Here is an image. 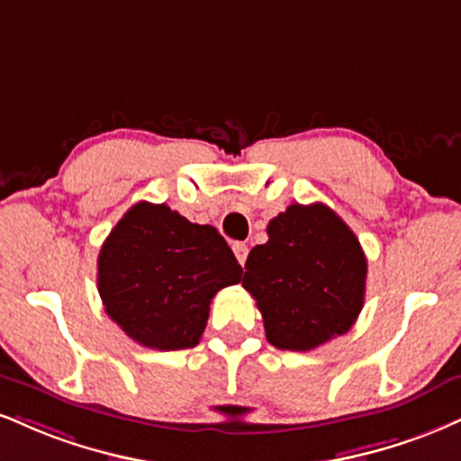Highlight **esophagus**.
<instances>
[{
	"instance_id": "1",
	"label": "esophagus",
	"mask_w": 461,
	"mask_h": 461,
	"mask_svg": "<svg viewBox=\"0 0 461 461\" xmlns=\"http://www.w3.org/2000/svg\"><path fill=\"white\" fill-rule=\"evenodd\" d=\"M234 255H236V259L238 262H240V266H245V262H247V255H249V247L245 245V242H234Z\"/></svg>"
}]
</instances>
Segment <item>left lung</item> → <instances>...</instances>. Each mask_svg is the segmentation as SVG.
Listing matches in <instances>:
<instances>
[{
    "mask_svg": "<svg viewBox=\"0 0 461 461\" xmlns=\"http://www.w3.org/2000/svg\"><path fill=\"white\" fill-rule=\"evenodd\" d=\"M251 249L242 287L262 312L266 339L307 352L352 329L365 303L367 259L354 231L324 203H292Z\"/></svg>",
    "mask_w": 461,
    "mask_h": 461,
    "instance_id": "1",
    "label": "left lung"
}]
</instances>
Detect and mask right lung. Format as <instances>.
Segmentation results:
<instances>
[{
  "instance_id": "obj_1",
  "label": "right lung",
  "mask_w": 461,
  "mask_h": 461,
  "mask_svg": "<svg viewBox=\"0 0 461 461\" xmlns=\"http://www.w3.org/2000/svg\"><path fill=\"white\" fill-rule=\"evenodd\" d=\"M240 279L225 238L165 203H135L98 253L104 312L132 341L163 352L197 346L214 294Z\"/></svg>"
}]
</instances>
